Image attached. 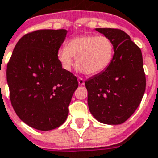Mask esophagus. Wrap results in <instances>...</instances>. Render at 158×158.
<instances>
[{
  "label": "esophagus",
  "mask_w": 158,
  "mask_h": 158,
  "mask_svg": "<svg viewBox=\"0 0 158 158\" xmlns=\"http://www.w3.org/2000/svg\"><path fill=\"white\" fill-rule=\"evenodd\" d=\"M78 82H79V85H85V80L83 78H79L78 79Z\"/></svg>",
  "instance_id": "esophagus-1"
}]
</instances>
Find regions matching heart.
Wrapping results in <instances>:
<instances>
[{
    "mask_svg": "<svg viewBox=\"0 0 158 158\" xmlns=\"http://www.w3.org/2000/svg\"><path fill=\"white\" fill-rule=\"evenodd\" d=\"M115 46L106 36L85 35L71 38L58 52V59L64 69L70 70L76 58L78 69L87 75L101 73L110 65Z\"/></svg>",
    "mask_w": 158,
    "mask_h": 158,
    "instance_id": "heart-1",
    "label": "heart"
}]
</instances>
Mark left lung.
Segmentation results:
<instances>
[{
    "label": "left lung",
    "instance_id": "left-lung-1",
    "mask_svg": "<svg viewBox=\"0 0 158 158\" xmlns=\"http://www.w3.org/2000/svg\"><path fill=\"white\" fill-rule=\"evenodd\" d=\"M115 46L113 61L106 70L85 81L89 111L97 121L119 125L128 120L146 90L141 51L120 29L96 28Z\"/></svg>",
    "mask_w": 158,
    "mask_h": 158
}]
</instances>
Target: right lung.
<instances>
[{
  "label": "right lung",
  "instance_id": "add662e5",
  "mask_svg": "<svg viewBox=\"0 0 158 158\" xmlns=\"http://www.w3.org/2000/svg\"><path fill=\"white\" fill-rule=\"evenodd\" d=\"M67 30L43 29L24 35L6 67L10 100L18 117L32 128L50 131L66 121L76 76L62 68L58 52Z\"/></svg>",
  "mask_w": 158,
  "mask_h": 158
}]
</instances>
